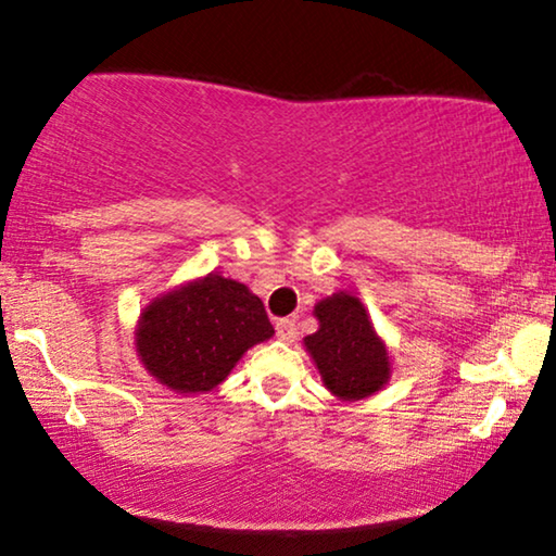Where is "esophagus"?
Returning a JSON list of instances; mask_svg holds the SVG:
<instances>
[{"label": "esophagus", "instance_id": "34e87169", "mask_svg": "<svg viewBox=\"0 0 556 556\" xmlns=\"http://www.w3.org/2000/svg\"><path fill=\"white\" fill-rule=\"evenodd\" d=\"M277 338L285 343H291L296 338V324L289 318H279L277 321Z\"/></svg>", "mask_w": 556, "mask_h": 556}]
</instances>
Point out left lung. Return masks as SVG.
I'll list each match as a JSON object with an SVG mask.
<instances>
[{"label":"left lung","instance_id":"obj_1","mask_svg":"<svg viewBox=\"0 0 556 556\" xmlns=\"http://www.w3.org/2000/svg\"><path fill=\"white\" fill-rule=\"evenodd\" d=\"M314 316L318 331L306 336L304 345L331 394L357 402L382 390L392 372L390 353L361 299L338 291L318 301Z\"/></svg>","mask_w":556,"mask_h":556}]
</instances>
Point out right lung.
Segmentation results:
<instances>
[{"instance_id": "right-lung-1", "label": "right lung", "mask_w": 556, "mask_h": 556, "mask_svg": "<svg viewBox=\"0 0 556 556\" xmlns=\"http://www.w3.org/2000/svg\"><path fill=\"white\" fill-rule=\"evenodd\" d=\"M271 336L260 296L240 281L208 275L149 301L135 345L152 378L174 392L199 394L218 388L248 348Z\"/></svg>"}]
</instances>
